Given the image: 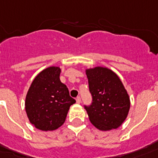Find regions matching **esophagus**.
Segmentation results:
<instances>
[{
  "label": "esophagus",
  "mask_w": 158,
  "mask_h": 158,
  "mask_svg": "<svg viewBox=\"0 0 158 158\" xmlns=\"http://www.w3.org/2000/svg\"><path fill=\"white\" fill-rule=\"evenodd\" d=\"M76 101H77V104H80L81 101V97L80 96H78V97H77V99H76Z\"/></svg>",
  "instance_id": "esophagus-1"
}]
</instances>
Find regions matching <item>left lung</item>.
I'll return each mask as SVG.
<instances>
[{"mask_svg":"<svg viewBox=\"0 0 158 158\" xmlns=\"http://www.w3.org/2000/svg\"><path fill=\"white\" fill-rule=\"evenodd\" d=\"M90 106H84L90 121L100 130L117 129L125 120L130 101L123 83L115 73L106 68L86 70Z\"/></svg>","mask_w":158,"mask_h":158,"instance_id":"left-lung-1","label":"left lung"}]
</instances>
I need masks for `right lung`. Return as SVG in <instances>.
I'll list each match as a JSON object with an SVG mask.
<instances>
[{"mask_svg":"<svg viewBox=\"0 0 158 158\" xmlns=\"http://www.w3.org/2000/svg\"><path fill=\"white\" fill-rule=\"evenodd\" d=\"M61 70L50 67L33 81L26 99L25 110L30 123L43 130H55L65 122L67 114L76 101L69 95L65 84L61 82Z\"/></svg>","mask_w":158,"mask_h":158,"instance_id":"add662e5","label":"right lung"}]
</instances>
